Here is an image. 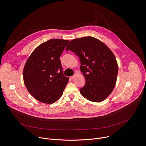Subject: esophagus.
Returning a JSON list of instances; mask_svg holds the SVG:
<instances>
[{
    "instance_id": "obj_1",
    "label": "esophagus",
    "mask_w": 146,
    "mask_h": 146,
    "mask_svg": "<svg viewBox=\"0 0 146 146\" xmlns=\"http://www.w3.org/2000/svg\"><path fill=\"white\" fill-rule=\"evenodd\" d=\"M75 77H76V76H75V75L72 76H70V79H71V80H73Z\"/></svg>"
}]
</instances>
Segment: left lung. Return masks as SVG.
<instances>
[{
    "label": "left lung",
    "instance_id": "obj_1",
    "mask_svg": "<svg viewBox=\"0 0 146 146\" xmlns=\"http://www.w3.org/2000/svg\"><path fill=\"white\" fill-rule=\"evenodd\" d=\"M66 49L80 58V70L86 79L85 86L80 90L81 95L94 102L106 99L114 88L118 70L111 50L102 41L92 36L74 39Z\"/></svg>",
    "mask_w": 146,
    "mask_h": 146
}]
</instances>
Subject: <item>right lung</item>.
<instances>
[{
	"label": "right lung",
	"mask_w": 146,
	"mask_h": 146,
	"mask_svg": "<svg viewBox=\"0 0 146 146\" xmlns=\"http://www.w3.org/2000/svg\"><path fill=\"white\" fill-rule=\"evenodd\" d=\"M68 40L51 39L37 46L25 64V86L39 102L52 104L63 94L69 78L64 76L59 59Z\"/></svg>",
	"instance_id": "obj_1"
}]
</instances>
